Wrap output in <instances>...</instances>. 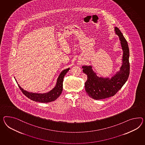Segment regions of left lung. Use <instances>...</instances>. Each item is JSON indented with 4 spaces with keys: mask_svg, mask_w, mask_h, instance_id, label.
<instances>
[{
    "mask_svg": "<svg viewBox=\"0 0 145 145\" xmlns=\"http://www.w3.org/2000/svg\"><path fill=\"white\" fill-rule=\"evenodd\" d=\"M115 31L119 37L123 51V64L119 71L109 79L98 77L93 71L91 66L82 67V71L87 75L85 85L86 91L90 97L96 100L114 96L126 83L129 75V50L127 41L118 28L116 27Z\"/></svg>",
    "mask_w": 145,
    "mask_h": 145,
    "instance_id": "1",
    "label": "left lung"
}]
</instances>
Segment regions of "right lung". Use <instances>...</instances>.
Returning a JSON list of instances; mask_svg holds the SVG:
<instances>
[{"mask_svg": "<svg viewBox=\"0 0 145 145\" xmlns=\"http://www.w3.org/2000/svg\"><path fill=\"white\" fill-rule=\"evenodd\" d=\"M69 69L70 68H69L61 71V72L60 73L58 78L57 79L55 87L48 93H30L26 90H24L18 84V85L19 87V89L22 90V93L31 100L36 101V102L44 103L52 102L57 99L62 93L63 88V78L65 75L66 74L68 71ZM16 81L17 82L16 80Z\"/></svg>", "mask_w": 145, "mask_h": 145, "instance_id": "1", "label": "right lung"}]
</instances>
